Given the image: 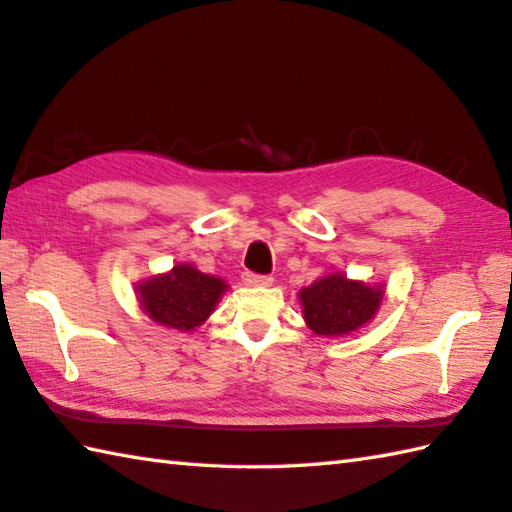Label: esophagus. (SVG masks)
Returning a JSON list of instances; mask_svg holds the SVG:
<instances>
[{"label": "esophagus", "mask_w": 512, "mask_h": 512, "mask_svg": "<svg viewBox=\"0 0 512 512\" xmlns=\"http://www.w3.org/2000/svg\"><path fill=\"white\" fill-rule=\"evenodd\" d=\"M244 282L248 286H271L273 277L271 275H259V273H244Z\"/></svg>", "instance_id": "esophagus-1"}]
</instances>
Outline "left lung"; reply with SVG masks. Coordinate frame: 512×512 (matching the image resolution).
Returning a JSON list of instances; mask_svg holds the SVG:
<instances>
[{
  "mask_svg": "<svg viewBox=\"0 0 512 512\" xmlns=\"http://www.w3.org/2000/svg\"><path fill=\"white\" fill-rule=\"evenodd\" d=\"M304 320L318 336H345L374 318L383 288L327 275L300 293Z\"/></svg>",
  "mask_w": 512,
  "mask_h": 512,
  "instance_id": "1",
  "label": "left lung"
}]
</instances>
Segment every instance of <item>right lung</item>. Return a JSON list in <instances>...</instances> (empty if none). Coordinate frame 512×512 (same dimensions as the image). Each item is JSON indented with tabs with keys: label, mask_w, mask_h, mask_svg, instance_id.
Here are the masks:
<instances>
[{
	"label": "right lung",
	"mask_w": 512,
	"mask_h": 512,
	"mask_svg": "<svg viewBox=\"0 0 512 512\" xmlns=\"http://www.w3.org/2000/svg\"><path fill=\"white\" fill-rule=\"evenodd\" d=\"M224 291L226 282L203 275L188 264L174 266L172 273L152 277L138 288L143 311L154 322L179 331H190L206 322Z\"/></svg>",
	"instance_id": "right-lung-1"
}]
</instances>
